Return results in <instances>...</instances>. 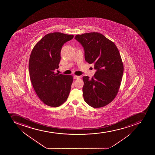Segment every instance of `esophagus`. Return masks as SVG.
Listing matches in <instances>:
<instances>
[{"mask_svg": "<svg viewBox=\"0 0 155 155\" xmlns=\"http://www.w3.org/2000/svg\"><path fill=\"white\" fill-rule=\"evenodd\" d=\"M79 78H80V76H76V75L74 76V79H78Z\"/></svg>", "mask_w": 155, "mask_h": 155, "instance_id": "esophagus-1", "label": "esophagus"}]
</instances>
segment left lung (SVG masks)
<instances>
[{
  "mask_svg": "<svg viewBox=\"0 0 155 155\" xmlns=\"http://www.w3.org/2000/svg\"><path fill=\"white\" fill-rule=\"evenodd\" d=\"M75 39L84 49L85 61L97 70L91 79L83 77L84 100L94 108L107 106L116 97L122 78L124 67L118 48L98 32L78 34Z\"/></svg>",
  "mask_w": 155,
  "mask_h": 155,
  "instance_id": "8db88e82",
  "label": "left lung"
}]
</instances>
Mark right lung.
<instances>
[{
  "instance_id": "obj_1",
  "label": "right lung",
  "mask_w": 155,
  "mask_h": 155,
  "mask_svg": "<svg viewBox=\"0 0 155 155\" xmlns=\"http://www.w3.org/2000/svg\"><path fill=\"white\" fill-rule=\"evenodd\" d=\"M73 37L61 32L46 34L31 51L29 61L31 83L39 98L50 107L64 104L70 92L73 76L55 73L54 70L59 67L62 46Z\"/></svg>"
}]
</instances>
